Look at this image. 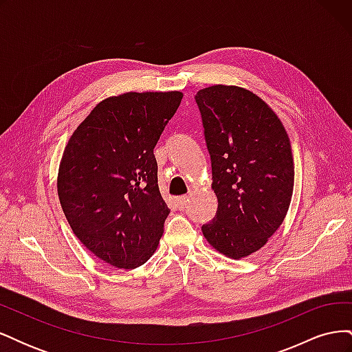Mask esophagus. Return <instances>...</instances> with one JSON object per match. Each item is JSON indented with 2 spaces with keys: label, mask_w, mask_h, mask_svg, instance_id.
I'll return each mask as SVG.
<instances>
[{
  "label": "esophagus",
  "mask_w": 352,
  "mask_h": 352,
  "mask_svg": "<svg viewBox=\"0 0 352 352\" xmlns=\"http://www.w3.org/2000/svg\"><path fill=\"white\" fill-rule=\"evenodd\" d=\"M188 201H189V198H188L186 195L179 197V198H176V206L179 207V210H185V207H186V204H188Z\"/></svg>",
  "instance_id": "1"
}]
</instances>
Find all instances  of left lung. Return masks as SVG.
I'll return each instance as SVG.
<instances>
[{
  "label": "left lung",
  "mask_w": 352,
  "mask_h": 352,
  "mask_svg": "<svg viewBox=\"0 0 352 352\" xmlns=\"http://www.w3.org/2000/svg\"><path fill=\"white\" fill-rule=\"evenodd\" d=\"M219 206L202 225L229 258L258 251L279 229L294 190V157L282 122L260 97L214 85L197 92Z\"/></svg>",
  "instance_id": "8db88e82"
}]
</instances>
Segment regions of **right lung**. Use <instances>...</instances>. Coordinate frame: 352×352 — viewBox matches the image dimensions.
Segmentation results:
<instances>
[{
    "label": "right lung",
    "mask_w": 352,
    "mask_h": 352,
    "mask_svg": "<svg viewBox=\"0 0 352 352\" xmlns=\"http://www.w3.org/2000/svg\"><path fill=\"white\" fill-rule=\"evenodd\" d=\"M184 94L126 92L97 104L61 157L58 198L92 254L135 269L155 252L168 207L158 189L154 148Z\"/></svg>",
    "instance_id": "obj_1"
}]
</instances>
